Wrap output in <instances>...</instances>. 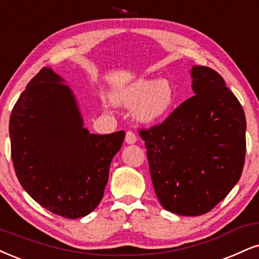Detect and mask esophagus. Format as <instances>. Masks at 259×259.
<instances>
[{
	"mask_svg": "<svg viewBox=\"0 0 259 259\" xmlns=\"http://www.w3.org/2000/svg\"><path fill=\"white\" fill-rule=\"evenodd\" d=\"M124 142H126L127 144H130V145L135 144V143L137 142V136L133 132L128 131V132L126 133V138H124Z\"/></svg>",
	"mask_w": 259,
	"mask_h": 259,
	"instance_id": "esophagus-1",
	"label": "esophagus"
}]
</instances>
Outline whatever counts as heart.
Segmentation results:
<instances>
[{
    "label": "heart",
    "mask_w": 259,
    "mask_h": 259,
    "mask_svg": "<svg viewBox=\"0 0 259 259\" xmlns=\"http://www.w3.org/2000/svg\"><path fill=\"white\" fill-rule=\"evenodd\" d=\"M177 92L168 79L142 78L117 89L111 101L117 107L132 109L139 122L154 124L162 121L173 109Z\"/></svg>",
    "instance_id": "heart-1"
}]
</instances>
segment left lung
I'll return each mask as SVG.
<instances>
[{
    "instance_id": "obj_1",
    "label": "left lung",
    "mask_w": 259,
    "mask_h": 259,
    "mask_svg": "<svg viewBox=\"0 0 259 259\" xmlns=\"http://www.w3.org/2000/svg\"><path fill=\"white\" fill-rule=\"evenodd\" d=\"M196 95L164 122L140 130L159 203L181 216H199L216 206L241 177L246 119L238 98L209 67L193 66Z\"/></svg>"
}]
</instances>
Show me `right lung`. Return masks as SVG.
Listing matches in <instances>:
<instances>
[{
  "instance_id": "add662e5",
  "label": "right lung",
  "mask_w": 259,
  "mask_h": 259,
  "mask_svg": "<svg viewBox=\"0 0 259 259\" xmlns=\"http://www.w3.org/2000/svg\"><path fill=\"white\" fill-rule=\"evenodd\" d=\"M9 137L22 188L47 210L74 220L100 204L124 132H89L65 79L44 67L13 108Z\"/></svg>"
}]
</instances>
